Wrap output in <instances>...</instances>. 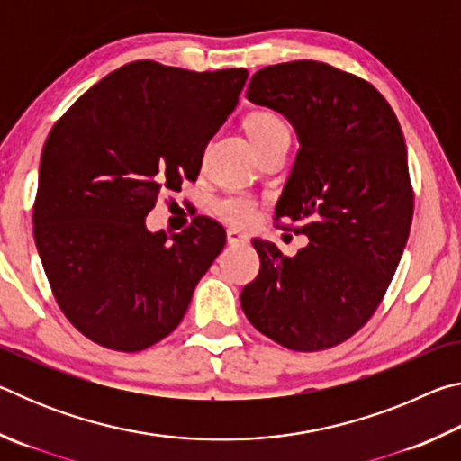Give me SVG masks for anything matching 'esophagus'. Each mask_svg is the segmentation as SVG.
<instances>
[{"instance_id": "34e87169", "label": "esophagus", "mask_w": 461, "mask_h": 461, "mask_svg": "<svg viewBox=\"0 0 461 461\" xmlns=\"http://www.w3.org/2000/svg\"><path fill=\"white\" fill-rule=\"evenodd\" d=\"M246 241H248V236L244 231H240L236 228L228 230V244L230 246H240V244H246Z\"/></svg>"}]
</instances>
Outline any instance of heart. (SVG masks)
I'll list each match as a JSON object with an SVG mask.
<instances>
[{
    "label": "heart",
    "instance_id": "1",
    "mask_svg": "<svg viewBox=\"0 0 461 461\" xmlns=\"http://www.w3.org/2000/svg\"><path fill=\"white\" fill-rule=\"evenodd\" d=\"M248 131L254 146H258V144L268 142L270 138L285 134V131H288V128L278 115L262 112V113H254L252 118L248 120ZM213 213L220 217L221 221L230 225H240L241 228V225H249L258 220V203H256V199L249 197V194L231 193V194H225V197L215 199Z\"/></svg>",
    "mask_w": 461,
    "mask_h": 461
}]
</instances>
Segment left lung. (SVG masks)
I'll return each instance as SVG.
<instances>
[{"label": "left lung", "mask_w": 461, "mask_h": 461, "mask_svg": "<svg viewBox=\"0 0 461 461\" xmlns=\"http://www.w3.org/2000/svg\"><path fill=\"white\" fill-rule=\"evenodd\" d=\"M248 101L283 113L299 138L276 217L309 244L285 256L254 238L260 272L240 294L256 330L294 352L338 346L378 309L412 221L407 146L370 83L317 60L260 68Z\"/></svg>", "instance_id": "obj_1"}]
</instances>
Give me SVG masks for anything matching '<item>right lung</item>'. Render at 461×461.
Instances as JSON below:
<instances>
[{
    "instance_id": "right-lung-1",
    "label": "right lung",
    "mask_w": 461,
    "mask_h": 461,
    "mask_svg": "<svg viewBox=\"0 0 461 461\" xmlns=\"http://www.w3.org/2000/svg\"><path fill=\"white\" fill-rule=\"evenodd\" d=\"M248 79L136 60L68 107L42 148L34 240L62 313L85 338L140 352L175 330L225 246L197 215L181 233L146 228L160 191L194 181Z\"/></svg>"
}]
</instances>
